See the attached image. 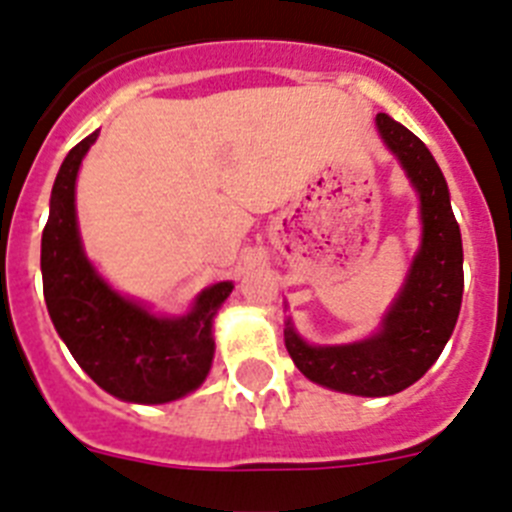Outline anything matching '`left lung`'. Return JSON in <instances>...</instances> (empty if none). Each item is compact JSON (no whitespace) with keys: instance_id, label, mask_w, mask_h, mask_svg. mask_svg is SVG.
Returning a JSON list of instances; mask_svg holds the SVG:
<instances>
[{"instance_id":"left-lung-1","label":"left lung","mask_w":512,"mask_h":512,"mask_svg":"<svg viewBox=\"0 0 512 512\" xmlns=\"http://www.w3.org/2000/svg\"><path fill=\"white\" fill-rule=\"evenodd\" d=\"M375 124L418 193L421 245L403 288L377 331L359 342L308 344L293 321L285 324V347L308 380L362 398L395 395L426 375L457 326L464 290L462 234L444 173L428 147L403 124L388 114H377Z\"/></svg>"}]
</instances>
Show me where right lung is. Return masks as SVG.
Segmentation results:
<instances>
[{
  "label": "right lung",
  "mask_w": 512,
  "mask_h": 512,
  "mask_svg": "<svg viewBox=\"0 0 512 512\" xmlns=\"http://www.w3.org/2000/svg\"><path fill=\"white\" fill-rule=\"evenodd\" d=\"M99 130L63 160L50 193L40 270L50 321L81 370L127 403L160 405L201 388L214 359V316L234 283H214L181 316L122 296L86 257L76 216V178Z\"/></svg>",
  "instance_id": "obj_1"
}]
</instances>
